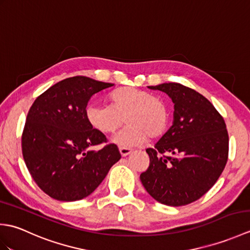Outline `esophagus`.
Here are the masks:
<instances>
[{"instance_id": "obj_1", "label": "esophagus", "mask_w": 250, "mask_h": 250, "mask_svg": "<svg viewBox=\"0 0 250 250\" xmlns=\"http://www.w3.org/2000/svg\"><path fill=\"white\" fill-rule=\"evenodd\" d=\"M119 151H120V155L122 157L129 156L130 153L132 152V150L130 149V148H126V147H119Z\"/></svg>"}]
</instances>
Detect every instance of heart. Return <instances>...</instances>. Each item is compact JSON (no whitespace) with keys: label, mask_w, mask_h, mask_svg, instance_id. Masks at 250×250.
I'll use <instances>...</instances> for the list:
<instances>
[{"label":"heart","mask_w":250,"mask_h":250,"mask_svg":"<svg viewBox=\"0 0 250 250\" xmlns=\"http://www.w3.org/2000/svg\"><path fill=\"white\" fill-rule=\"evenodd\" d=\"M86 118L93 129L103 134L114 133L125 121L128 125L114 142L136 146L148 137L160 139L167 131L168 114L160 98L146 90L124 87L109 94V105H89Z\"/></svg>","instance_id":"b5f03b06"}]
</instances>
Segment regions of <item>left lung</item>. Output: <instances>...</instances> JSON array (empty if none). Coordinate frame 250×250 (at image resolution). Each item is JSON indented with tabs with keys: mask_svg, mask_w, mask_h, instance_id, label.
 Returning <instances> with one entry per match:
<instances>
[{
	"mask_svg": "<svg viewBox=\"0 0 250 250\" xmlns=\"http://www.w3.org/2000/svg\"><path fill=\"white\" fill-rule=\"evenodd\" d=\"M174 103L173 125L153 148L141 174L147 192L162 204L182 206L199 200L219 178L229 155V135L218 110L195 90L177 83L148 87Z\"/></svg>",
	"mask_w": 250,
	"mask_h": 250,
	"instance_id": "obj_1",
	"label": "left lung"
}]
</instances>
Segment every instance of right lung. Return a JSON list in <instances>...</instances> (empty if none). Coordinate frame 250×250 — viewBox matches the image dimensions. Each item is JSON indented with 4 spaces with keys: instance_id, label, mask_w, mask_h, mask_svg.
Segmentation results:
<instances>
[{
    "instance_id": "right-lung-1",
    "label": "right lung",
    "mask_w": 250,
    "mask_h": 250,
    "mask_svg": "<svg viewBox=\"0 0 250 250\" xmlns=\"http://www.w3.org/2000/svg\"><path fill=\"white\" fill-rule=\"evenodd\" d=\"M113 86L74 76L57 83L32 104L21 136L22 156L32 178L50 198H86L121 158L115 144L88 150L107 140L89 125L87 104L93 94Z\"/></svg>"
}]
</instances>
